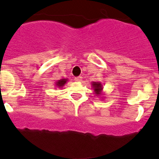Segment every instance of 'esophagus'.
I'll return each mask as SVG.
<instances>
[{
	"instance_id": "1",
	"label": "esophagus",
	"mask_w": 159,
	"mask_h": 159,
	"mask_svg": "<svg viewBox=\"0 0 159 159\" xmlns=\"http://www.w3.org/2000/svg\"><path fill=\"white\" fill-rule=\"evenodd\" d=\"M81 80H82V77H81V76L77 77V78H75V81H77V82H81Z\"/></svg>"
}]
</instances>
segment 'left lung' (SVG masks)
<instances>
[{"mask_svg": "<svg viewBox=\"0 0 159 159\" xmlns=\"http://www.w3.org/2000/svg\"><path fill=\"white\" fill-rule=\"evenodd\" d=\"M92 87L93 89V91H94V93L96 94V96H100L102 99H103L104 97L102 96V94H103V84H102L100 81H93L91 83Z\"/></svg>", "mask_w": 159, "mask_h": 159, "instance_id": "left-lung-1", "label": "left lung"}]
</instances>
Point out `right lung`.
Here are the masks:
<instances>
[{
  "mask_svg": "<svg viewBox=\"0 0 159 159\" xmlns=\"http://www.w3.org/2000/svg\"><path fill=\"white\" fill-rule=\"evenodd\" d=\"M67 78H62L55 83V88H62L64 86V84L67 82Z\"/></svg>",
  "mask_w": 159,
  "mask_h": 159,
  "instance_id": "add662e5",
  "label": "right lung"
}]
</instances>
